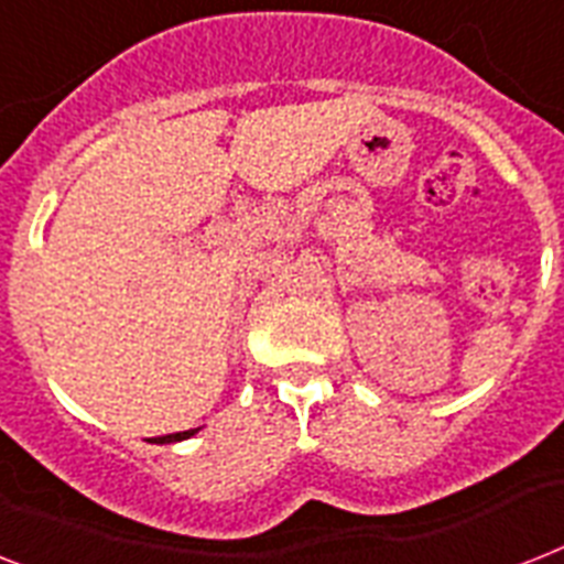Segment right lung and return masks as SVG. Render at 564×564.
Returning a JSON list of instances; mask_svg holds the SVG:
<instances>
[{
	"label": "right lung",
	"mask_w": 564,
	"mask_h": 564,
	"mask_svg": "<svg viewBox=\"0 0 564 564\" xmlns=\"http://www.w3.org/2000/svg\"><path fill=\"white\" fill-rule=\"evenodd\" d=\"M196 429H191V432H176V434H164V437H153V443H159V446H164V443H178V441H187V437H194Z\"/></svg>",
	"instance_id": "add662e5"
}]
</instances>
